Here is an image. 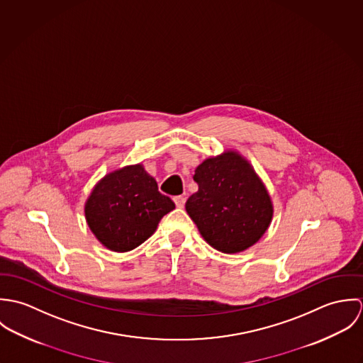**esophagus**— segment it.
I'll return each instance as SVG.
<instances>
[{
	"instance_id": "obj_1",
	"label": "esophagus",
	"mask_w": 363,
	"mask_h": 363,
	"mask_svg": "<svg viewBox=\"0 0 363 363\" xmlns=\"http://www.w3.org/2000/svg\"><path fill=\"white\" fill-rule=\"evenodd\" d=\"M173 200H174V204H176L177 208H183L184 204H186V197L184 196H177Z\"/></svg>"
}]
</instances>
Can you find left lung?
<instances>
[{
  "label": "left lung",
  "mask_w": 363,
  "mask_h": 363,
  "mask_svg": "<svg viewBox=\"0 0 363 363\" xmlns=\"http://www.w3.org/2000/svg\"><path fill=\"white\" fill-rule=\"evenodd\" d=\"M199 191L190 196L186 211L209 246L240 253L268 229L272 203L253 166L235 151L206 159L194 174Z\"/></svg>",
  "instance_id": "8db88e82"
}]
</instances>
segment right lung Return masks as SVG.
I'll return each instance as SVG.
<instances>
[{
    "label": "right lung",
    "mask_w": 363,
    "mask_h": 363,
    "mask_svg": "<svg viewBox=\"0 0 363 363\" xmlns=\"http://www.w3.org/2000/svg\"><path fill=\"white\" fill-rule=\"evenodd\" d=\"M174 203L159 193L156 180L143 164L106 174L85 204V218L96 239L108 250L124 253L154 235L159 220Z\"/></svg>",
    "instance_id": "obj_1"
}]
</instances>
